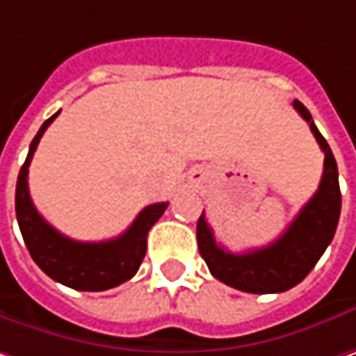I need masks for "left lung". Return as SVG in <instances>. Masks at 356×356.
I'll return each mask as SVG.
<instances>
[{
	"instance_id": "1",
	"label": "left lung",
	"mask_w": 356,
	"mask_h": 356,
	"mask_svg": "<svg viewBox=\"0 0 356 356\" xmlns=\"http://www.w3.org/2000/svg\"><path fill=\"white\" fill-rule=\"evenodd\" d=\"M293 107L309 123L317 143L325 153V169L317 193L299 211L286 231L267 247L247 253H229L217 245L213 231L205 221V213L197 221V245L209 270L225 285L245 293H283L295 285L317 265L321 255L334 237L341 215L339 169L329 143L318 133L313 117L301 101Z\"/></svg>"
}]
</instances>
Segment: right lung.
Masks as SVG:
<instances>
[{
    "mask_svg": "<svg viewBox=\"0 0 356 356\" xmlns=\"http://www.w3.org/2000/svg\"><path fill=\"white\" fill-rule=\"evenodd\" d=\"M59 111L51 115L33 137L27 159L22 165L15 187V215L19 231L31 259L45 275L61 285L77 291H107L129 281L137 273L147 251L149 229L159 221L169 203H153L145 207L131 227L119 237L101 243L73 241L47 223L29 197L27 173L41 135L51 125Z\"/></svg>",
    "mask_w": 356,
    "mask_h": 356,
    "instance_id": "obj_1",
    "label": "right lung"
}]
</instances>
